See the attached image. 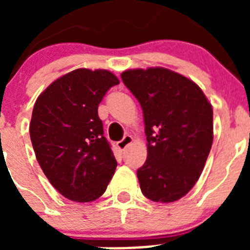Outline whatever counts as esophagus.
Returning a JSON list of instances; mask_svg holds the SVG:
<instances>
[{
    "mask_svg": "<svg viewBox=\"0 0 250 250\" xmlns=\"http://www.w3.org/2000/svg\"><path fill=\"white\" fill-rule=\"evenodd\" d=\"M132 143V138L130 135H125L120 141H118V147L120 150H124L127 145H130Z\"/></svg>",
    "mask_w": 250,
    "mask_h": 250,
    "instance_id": "esophagus-1",
    "label": "esophagus"
}]
</instances>
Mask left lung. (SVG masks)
Instances as JSON below:
<instances>
[{
  "label": "left lung",
  "mask_w": 250,
  "mask_h": 250,
  "mask_svg": "<svg viewBox=\"0 0 250 250\" xmlns=\"http://www.w3.org/2000/svg\"><path fill=\"white\" fill-rule=\"evenodd\" d=\"M144 114L147 158L138 169L147 199L171 203L198 182L213 144V107L199 86L164 67L121 74Z\"/></svg>",
  "instance_id": "obj_1"
}]
</instances>
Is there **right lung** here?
<instances>
[{
	"instance_id": "obj_1",
	"label": "right lung",
	"mask_w": 250,
	"mask_h": 250,
	"mask_svg": "<svg viewBox=\"0 0 250 250\" xmlns=\"http://www.w3.org/2000/svg\"><path fill=\"white\" fill-rule=\"evenodd\" d=\"M118 83L107 70L77 68L35 103L30 136L36 159L52 187L72 202L100 198L118 167L98 114L107 90Z\"/></svg>"
}]
</instances>
